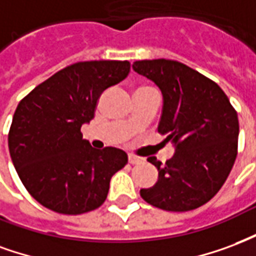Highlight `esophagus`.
Instances as JSON below:
<instances>
[{"label": "esophagus", "mask_w": 256, "mask_h": 256, "mask_svg": "<svg viewBox=\"0 0 256 256\" xmlns=\"http://www.w3.org/2000/svg\"><path fill=\"white\" fill-rule=\"evenodd\" d=\"M128 161H130V164H132V165H136V164H142V162H144V158L135 156V154H130V156H128Z\"/></svg>", "instance_id": "obj_1"}]
</instances>
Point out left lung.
I'll return each instance as SVG.
<instances>
[{
    "instance_id": "1",
    "label": "left lung",
    "mask_w": 256,
    "mask_h": 256,
    "mask_svg": "<svg viewBox=\"0 0 256 256\" xmlns=\"http://www.w3.org/2000/svg\"><path fill=\"white\" fill-rule=\"evenodd\" d=\"M132 68L152 80L164 95L158 132L176 148L158 169V182L140 190L151 206L190 212L203 206L226 182L238 156V118L221 87L174 60H142Z\"/></svg>"
}]
</instances>
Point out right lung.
<instances>
[{"label": "right lung", "mask_w": 256, "mask_h": 256, "mask_svg": "<svg viewBox=\"0 0 256 256\" xmlns=\"http://www.w3.org/2000/svg\"><path fill=\"white\" fill-rule=\"evenodd\" d=\"M130 61H83L61 69L18 102L9 130L10 158L30 195L60 214L92 212L128 156L96 150L80 128L94 118L100 94L130 74Z\"/></svg>", "instance_id": "add662e5"}]
</instances>
